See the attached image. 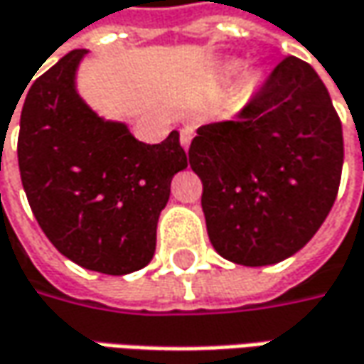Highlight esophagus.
Returning a JSON list of instances; mask_svg holds the SVG:
<instances>
[{"label":"esophagus","instance_id":"esophagus-1","mask_svg":"<svg viewBox=\"0 0 364 364\" xmlns=\"http://www.w3.org/2000/svg\"><path fill=\"white\" fill-rule=\"evenodd\" d=\"M179 139H181L183 149L187 151V149H189V144H191V139H193V129H183Z\"/></svg>","mask_w":364,"mask_h":364}]
</instances>
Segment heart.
Instances as JSON below:
<instances>
[{"label": "heart", "instance_id": "heart-1", "mask_svg": "<svg viewBox=\"0 0 364 364\" xmlns=\"http://www.w3.org/2000/svg\"><path fill=\"white\" fill-rule=\"evenodd\" d=\"M237 68H240V64L235 62V64H232V66H230V68H228V70H230V72H235V70H237Z\"/></svg>", "mask_w": 364, "mask_h": 364}]
</instances>
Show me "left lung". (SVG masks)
<instances>
[{
	"label": "left lung",
	"instance_id": "1",
	"mask_svg": "<svg viewBox=\"0 0 364 364\" xmlns=\"http://www.w3.org/2000/svg\"><path fill=\"white\" fill-rule=\"evenodd\" d=\"M343 127L314 68L288 56L237 120L197 131L207 235L221 257L272 266L312 240L338 193Z\"/></svg>",
	"mask_w": 364,
	"mask_h": 364
}]
</instances>
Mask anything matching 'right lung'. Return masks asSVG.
<instances>
[{
    "label": "right lung",
    "instance_id": "add662e5",
    "mask_svg": "<svg viewBox=\"0 0 364 364\" xmlns=\"http://www.w3.org/2000/svg\"><path fill=\"white\" fill-rule=\"evenodd\" d=\"M88 50H72L33 82L19 119L21 185L46 237L82 268L124 276L144 268L171 179L187 167L173 131L159 144L134 139L78 95Z\"/></svg>",
    "mask_w": 364,
    "mask_h": 364
}]
</instances>
